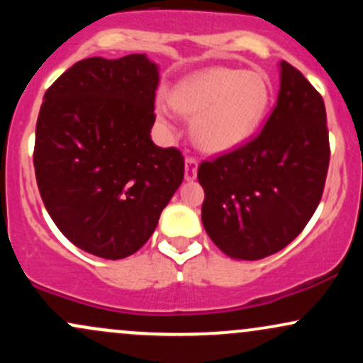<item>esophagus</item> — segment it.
<instances>
[{"label": "esophagus", "mask_w": 363, "mask_h": 363, "mask_svg": "<svg viewBox=\"0 0 363 363\" xmlns=\"http://www.w3.org/2000/svg\"><path fill=\"white\" fill-rule=\"evenodd\" d=\"M186 169H184V177L186 181H194L196 174H198V160L194 157H186Z\"/></svg>", "instance_id": "34e87169"}]
</instances>
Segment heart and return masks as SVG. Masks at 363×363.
Instances as JSON below:
<instances>
[{"mask_svg": "<svg viewBox=\"0 0 363 363\" xmlns=\"http://www.w3.org/2000/svg\"><path fill=\"white\" fill-rule=\"evenodd\" d=\"M169 104L193 119V138L208 153L242 147L256 135L272 104V83L254 69L215 66L187 74L169 91ZM157 119L172 129L169 111L157 106Z\"/></svg>", "mask_w": 363, "mask_h": 363, "instance_id": "obj_1", "label": "heart"}]
</instances>
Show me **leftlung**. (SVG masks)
<instances>
[{"label":"left lung","instance_id":"obj_1","mask_svg":"<svg viewBox=\"0 0 363 363\" xmlns=\"http://www.w3.org/2000/svg\"><path fill=\"white\" fill-rule=\"evenodd\" d=\"M328 165L323 97L281 61L278 101L262 131L244 147L199 165L206 234L234 259L256 261L281 251L314 215Z\"/></svg>","mask_w":363,"mask_h":363}]
</instances>
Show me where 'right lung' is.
<instances>
[{
	"instance_id": "right-lung-1",
	"label": "right lung",
	"mask_w": 363,
	"mask_h": 363,
	"mask_svg": "<svg viewBox=\"0 0 363 363\" xmlns=\"http://www.w3.org/2000/svg\"><path fill=\"white\" fill-rule=\"evenodd\" d=\"M158 65L147 54L86 57L49 86L34 167L45 210L82 251L123 259L155 232L184 179V158L150 131Z\"/></svg>"
}]
</instances>
